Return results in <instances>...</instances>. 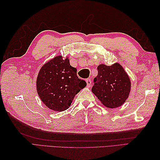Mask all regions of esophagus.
<instances>
[{"label": "esophagus", "mask_w": 160, "mask_h": 160, "mask_svg": "<svg viewBox=\"0 0 160 160\" xmlns=\"http://www.w3.org/2000/svg\"><path fill=\"white\" fill-rule=\"evenodd\" d=\"M86 82H87V85L88 87H90L91 85V80L90 78H88V79L86 80Z\"/></svg>", "instance_id": "34e87169"}]
</instances>
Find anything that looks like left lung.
Masks as SVG:
<instances>
[{
  "instance_id": "left-lung-1",
  "label": "left lung",
  "mask_w": 160,
  "mask_h": 160,
  "mask_svg": "<svg viewBox=\"0 0 160 160\" xmlns=\"http://www.w3.org/2000/svg\"><path fill=\"white\" fill-rule=\"evenodd\" d=\"M98 71L91 91L104 107L113 108L122 106L131 91V80L127 73L118 62L111 66L100 64Z\"/></svg>"
}]
</instances>
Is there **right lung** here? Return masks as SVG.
Segmentation results:
<instances>
[{"instance_id": "1", "label": "right lung", "mask_w": 160, "mask_h": 160, "mask_svg": "<svg viewBox=\"0 0 160 160\" xmlns=\"http://www.w3.org/2000/svg\"><path fill=\"white\" fill-rule=\"evenodd\" d=\"M70 65L69 57L58 55L44 64L36 79V89L44 104L61 112L69 108L76 95L87 86Z\"/></svg>"}]
</instances>
